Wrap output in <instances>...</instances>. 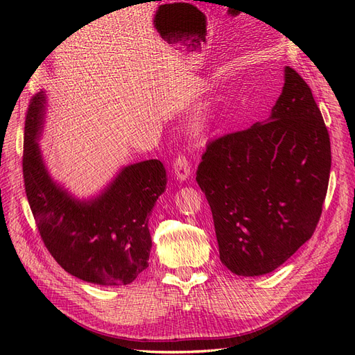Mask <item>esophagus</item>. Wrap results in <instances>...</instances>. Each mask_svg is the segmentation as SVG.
I'll return each mask as SVG.
<instances>
[{
	"instance_id": "obj_1",
	"label": "esophagus",
	"mask_w": 355,
	"mask_h": 355,
	"mask_svg": "<svg viewBox=\"0 0 355 355\" xmlns=\"http://www.w3.org/2000/svg\"><path fill=\"white\" fill-rule=\"evenodd\" d=\"M173 169H174V174H175L177 180H180V181L187 180L191 175V165H190L189 157L184 155H178L174 159Z\"/></svg>"
}]
</instances>
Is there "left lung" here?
<instances>
[{"label": "left lung", "mask_w": 355, "mask_h": 355, "mask_svg": "<svg viewBox=\"0 0 355 355\" xmlns=\"http://www.w3.org/2000/svg\"><path fill=\"white\" fill-rule=\"evenodd\" d=\"M329 174L322 112L304 78L285 67L269 121L209 141L196 173L222 263L239 277L279 268L316 230Z\"/></svg>", "instance_id": "8db88e82"}]
</instances>
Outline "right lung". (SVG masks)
Wrapping results in <instances>:
<instances>
[{"instance_id":"right-lung-1","label":"right lung","mask_w":355,"mask_h":355,"mask_svg":"<svg viewBox=\"0 0 355 355\" xmlns=\"http://www.w3.org/2000/svg\"><path fill=\"white\" fill-rule=\"evenodd\" d=\"M45 96L31 99L24 123L23 178L39 235L57 263L73 277L99 285H127L149 266V215L166 189L161 161L125 166L99 198L80 202L48 175L37 136Z\"/></svg>"}]
</instances>
